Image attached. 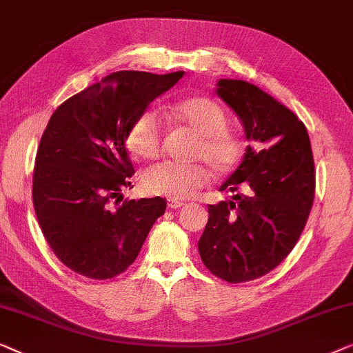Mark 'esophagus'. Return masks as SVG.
I'll return each mask as SVG.
<instances>
[{
	"label": "esophagus",
	"instance_id": "34e87169",
	"mask_svg": "<svg viewBox=\"0 0 353 353\" xmlns=\"http://www.w3.org/2000/svg\"><path fill=\"white\" fill-rule=\"evenodd\" d=\"M168 206H170L171 210H177V208L183 206V203L182 201H170V203H168Z\"/></svg>",
	"mask_w": 353,
	"mask_h": 353
}]
</instances>
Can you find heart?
Here are the masks:
<instances>
[{
	"label": "heart",
	"instance_id": "obj_1",
	"mask_svg": "<svg viewBox=\"0 0 353 353\" xmlns=\"http://www.w3.org/2000/svg\"><path fill=\"white\" fill-rule=\"evenodd\" d=\"M170 115L185 123L198 134L193 155L205 160L217 174L235 170L243 155L240 139L227 132V115L222 107L210 97H187L170 108ZM163 125L157 112H142L129 126L126 142L129 150L143 160H153L161 150ZM208 181V171L201 165H182L163 161L148 168L143 174L147 190L170 198L185 200Z\"/></svg>",
	"mask_w": 353,
	"mask_h": 353
}]
</instances>
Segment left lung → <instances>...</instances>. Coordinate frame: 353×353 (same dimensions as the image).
Segmentation results:
<instances>
[{
    "label": "left lung",
    "mask_w": 353,
    "mask_h": 353,
    "mask_svg": "<svg viewBox=\"0 0 353 353\" xmlns=\"http://www.w3.org/2000/svg\"><path fill=\"white\" fill-rule=\"evenodd\" d=\"M216 92L252 143L219 187L230 200L208 206L198 251L216 276L243 283L274 270L299 240L314 203V157L304 123L262 89L222 78Z\"/></svg>",
    "instance_id": "8db88e82"
}]
</instances>
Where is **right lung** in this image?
Instances as JSON below:
<instances>
[{"mask_svg": "<svg viewBox=\"0 0 353 353\" xmlns=\"http://www.w3.org/2000/svg\"><path fill=\"white\" fill-rule=\"evenodd\" d=\"M183 72L155 75L123 70L67 99L52 113L33 171V206L46 241L77 274L107 280L136 261L165 198L110 200L131 187L126 152L132 121Z\"/></svg>", "mask_w": 353, "mask_h": 353, "instance_id": "obj_1", "label": "right lung"}]
</instances>
